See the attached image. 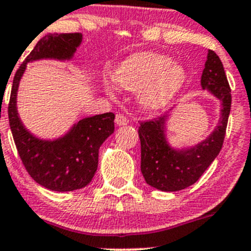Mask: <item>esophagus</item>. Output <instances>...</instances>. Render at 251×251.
I'll return each mask as SVG.
<instances>
[{
    "label": "esophagus",
    "instance_id": "esophagus-1",
    "mask_svg": "<svg viewBox=\"0 0 251 251\" xmlns=\"http://www.w3.org/2000/svg\"><path fill=\"white\" fill-rule=\"evenodd\" d=\"M115 124H116L118 126H124V125H127L128 120L125 115L118 114L116 116H115Z\"/></svg>",
    "mask_w": 251,
    "mask_h": 251
}]
</instances>
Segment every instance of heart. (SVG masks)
<instances>
[{
  "label": "heart",
  "instance_id": "heart-1",
  "mask_svg": "<svg viewBox=\"0 0 251 251\" xmlns=\"http://www.w3.org/2000/svg\"><path fill=\"white\" fill-rule=\"evenodd\" d=\"M114 80L127 90H141V101L151 109H158L181 90L186 73L170 57L141 53L121 63L115 70Z\"/></svg>",
  "mask_w": 251,
  "mask_h": 251
}]
</instances>
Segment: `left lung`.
<instances>
[{"label": "left lung", "instance_id": "8db88e82", "mask_svg": "<svg viewBox=\"0 0 251 251\" xmlns=\"http://www.w3.org/2000/svg\"><path fill=\"white\" fill-rule=\"evenodd\" d=\"M201 84L222 102L221 121L202 144L186 151H176L168 146L163 133L166 115L140 121L141 172L146 183L160 191H181L196 183L223 147L230 114L231 90L223 64L214 50L208 51Z\"/></svg>", "mask_w": 251, "mask_h": 251}]
</instances>
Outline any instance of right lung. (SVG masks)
<instances>
[{"mask_svg": "<svg viewBox=\"0 0 251 251\" xmlns=\"http://www.w3.org/2000/svg\"><path fill=\"white\" fill-rule=\"evenodd\" d=\"M80 42V33L42 37L16 72L9 97V127L23 166L37 183L50 191H75L90 183L97 172L100 146L114 132L115 115L105 112L83 119L68 135L55 141L38 140L23 127L18 118V84L28 62L41 58L70 59Z\"/></svg>", "mask_w": 251, "mask_h": 251, "instance_id": "add662e5", "label": "right lung"}]
</instances>
